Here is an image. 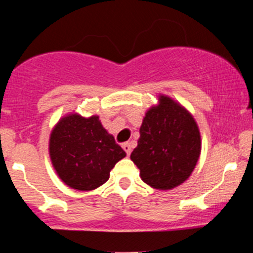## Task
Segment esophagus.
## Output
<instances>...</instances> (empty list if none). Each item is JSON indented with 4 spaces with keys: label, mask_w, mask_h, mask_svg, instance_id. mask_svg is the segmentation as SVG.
Instances as JSON below:
<instances>
[{
    "label": "esophagus",
    "mask_w": 253,
    "mask_h": 253,
    "mask_svg": "<svg viewBox=\"0 0 253 253\" xmlns=\"http://www.w3.org/2000/svg\"><path fill=\"white\" fill-rule=\"evenodd\" d=\"M123 149L125 150V152L127 153V156H129L130 152H132V145L129 143H125L123 144Z\"/></svg>",
    "instance_id": "1"
}]
</instances>
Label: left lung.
Here are the masks:
<instances>
[{"label": "left lung", "instance_id": "8db88e82", "mask_svg": "<svg viewBox=\"0 0 253 253\" xmlns=\"http://www.w3.org/2000/svg\"><path fill=\"white\" fill-rule=\"evenodd\" d=\"M200 153L195 119L181 103L159 95L158 104L145 113L138 146L130 153L140 178L155 189H173L189 178Z\"/></svg>", "mask_w": 253, "mask_h": 253}]
</instances>
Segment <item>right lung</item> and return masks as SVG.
<instances>
[{
  "label": "right lung",
  "mask_w": 253,
  "mask_h": 253,
  "mask_svg": "<svg viewBox=\"0 0 253 253\" xmlns=\"http://www.w3.org/2000/svg\"><path fill=\"white\" fill-rule=\"evenodd\" d=\"M48 153L58 177L72 189L94 190L108 181L110 170L126 152L97 115L70 113L52 129Z\"/></svg>",
  "instance_id": "right-lung-1"
}]
</instances>
